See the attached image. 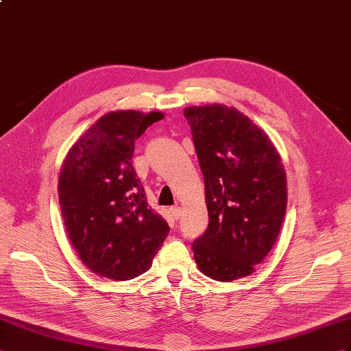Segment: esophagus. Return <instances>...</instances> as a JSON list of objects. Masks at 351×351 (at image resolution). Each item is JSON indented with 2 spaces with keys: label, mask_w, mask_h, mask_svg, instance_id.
Instances as JSON below:
<instances>
[{
  "label": "esophagus",
  "mask_w": 351,
  "mask_h": 351,
  "mask_svg": "<svg viewBox=\"0 0 351 351\" xmlns=\"http://www.w3.org/2000/svg\"><path fill=\"white\" fill-rule=\"evenodd\" d=\"M170 213H172V217L175 219H178L181 217V208H179V206H172V208H170Z\"/></svg>",
  "instance_id": "34e87169"
}]
</instances>
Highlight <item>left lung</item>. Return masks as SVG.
Instances as JSON below:
<instances>
[{
    "mask_svg": "<svg viewBox=\"0 0 351 351\" xmlns=\"http://www.w3.org/2000/svg\"><path fill=\"white\" fill-rule=\"evenodd\" d=\"M204 179L209 226L193 243L200 271L232 282L255 271L274 246L286 213L282 158L264 130L232 106H188Z\"/></svg>",
    "mask_w": 351,
    "mask_h": 351,
    "instance_id": "8db88e82",
    "label": "left lung"
}]
</instances>
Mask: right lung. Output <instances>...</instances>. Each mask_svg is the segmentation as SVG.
Returning a JSON list of instances; mask_svg holds the SVG:
<instances>
[{
	"instance_id": "obj_1",
	"label": "right lung",
	"mask_w": 351,
	"mask_h": 351,
	"mask_svg": "<svg viewBox=\"0 0 351 351\" xmlns=\"http://www.w3.org/2000/svg\"><path fill=\"white\" fill-rule=\"evenodd\" d=\"M163 117L108 112L80 136L62 165V218L80 259L97 276L121 282L148 271L169 234L132 166L134 141Z\"/></svg>"
}]
</instances>
